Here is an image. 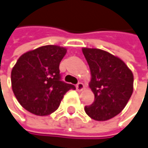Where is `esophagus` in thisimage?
Masks as SVG:
<instances>
[{"mask_svg":"<svg viewBox=\"0 0 148 148\" xmlns=\"http://www.w3.org/2000/svg\"><path fill=\"white\" fill-rule=\"evenodd\" d=\"M76 88L78 91H82L83 88H84V84L82 82H79L77 85H76Z\"/></svg>","mask_w":148,"mask_h":148,"instance_id":"1","label":"esophagus"}]
</instances>
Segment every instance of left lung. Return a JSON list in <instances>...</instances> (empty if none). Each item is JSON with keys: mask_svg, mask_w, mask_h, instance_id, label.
Wrapping results in <instances>:
<instances>
[{"mask_svg": "<svg viewBox=\"0 0 148 148\" xmlns=\"http://www.w3.org/2000/svg\"><path fill=\"white\" fill-rule=\"evenodd\" d=\"M89 66V88L95 101L85 106V112L97 121H105L119 114L133 91V75L125 63L110 52L97 48H82Z\"/></svg>", "mask_w": 148, "mask_h": 148, "instance_id": "left-lung-1", "label": "left lung"}]
</instances>
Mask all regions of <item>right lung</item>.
<instances>
[{
    "instance_id": "add662e5",
    "label": "right lung",
    "mask_w": 148,
    "mask_h": 148,
    "mask_svg": "<svg viewBox=\"0 0 148 148\" xmlns=\"http://www.w3.org/2000/svg\"><path fill=\"white\" fill-rule=\"evenodd\" d=\"M66 49L45 45L23 53L11 71V85L19 103L30 113L47 116L55 111L64 95L75 87L61 81L60 63Z\"/></svg>"
}]
</instances>
